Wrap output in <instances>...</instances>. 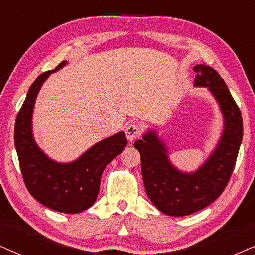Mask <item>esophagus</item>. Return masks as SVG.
Here are the masks:
<instances>
[{
    "label": "esophagus",
    "instance_id": "esophagus-1",
    "mask_svg": "<svg viewBox=\"0 0 255 255\" xmlns=\"http://www.w3.org/2000/svg\"><path fill=\"white\" fill-rule=\"evenodd\" d=\"M141 131H142V129L137 124H130L126 128V137L129 141H134L135 138L140 136Z\"/></svg>",
    "mask_w": 255,
    "mask_h": 255
}]
</instances>
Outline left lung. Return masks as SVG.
I'll return each mask as SVG.
<instances>
[{
  "label": "left lung",
  "instance_id": "obj_1",
  "mask_svg": "<svg viewBox=\"0 0 255 255\" xmlns=\"http://www.w3.org/2000/svg\"><path fill=\"white\" fill-rule=\"evenodd\" d=\"M194 87L206 88L222 114V131L214 149L195 170L179 169L156 128H148L134 147L140 151L144 188L153 205L169 217H185L207 207L227 186L243 141V118L221 76L206 64H196Z\"/></svg>",
  "mask_w": 255,
  "mask_h": 255
}]
</instances>
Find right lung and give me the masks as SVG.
Here are the masks:
<instances>
[{
	"label": "right lung",
	"instance_id": "right-lung-1",
	"mask_svg": "<svg viewBox=\"0 0 255 255\" xmlns=\"http://www.w3.org/2000/svg\"><path fill=\"white\" fill-rule=\"evenodd\" d=\"M68 62L41 74L29 88L15 122L14 141L25 187L35 200L53 211L76 214L95 202L106 166L127 144L125 131L96 142L69 162L51 159L38 147L33 133V113L41 87Z\"/></svg>",
	"mask_w": 255,
	"mask_h": 255
}]
</instances>
